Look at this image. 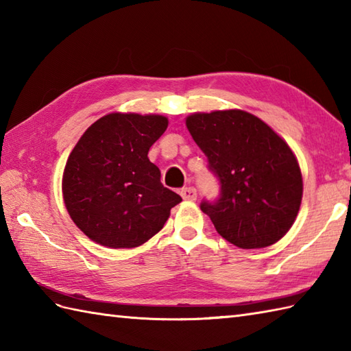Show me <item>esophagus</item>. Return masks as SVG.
I'll return each mask as SVG.
<instances>
[{"label":"esophagus","mask_w":351,"mask_h":351,"mask_svg":"<svg viewBox=\"0 0 351 351\" xmlns=\"http://www.w3.org/2000/svg\"><path fill=\"white\" fill-rule=\"evenodd\" d=\"M181 196L184 200H190V202H193V200H196L197 197V193H196V189L193 187H184L181 189Z\"/></svg>","instance_id":"esophagus-1"}]
</instances>
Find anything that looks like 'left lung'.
<instances>
[{
    "label": "left lung",
    "mask_w": 351,
    "mask_h": 351,
    "mask_svg": "<svg viewBox=\"0 0 351 351\" xmlns=\"http://www.w3.org/2000/svg\"><path fill=\"white\" fill-rule=\"evenodd\" d=\"M185 125L220 181V197L200 204L215 230L241 249L279 241L303 196L302 171L287 141L243 110L195 113Z\"/></svg>",
    "instance_id": "obj_1"
}]
</instances>
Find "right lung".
<instances>
[{
	"mask_svg": "<svg viewBox=\"0 0 351 351\" xmlns=\"http://www.w3.org/2000/svg\"><path fill=\"white\" fill-rule=\"evenodd\" d=\"M160 114L110 113L72 149L63 171V200L73 223L101 245L137 247L167 221L181 196L161 184L149 161L151 146L167 130Z\"/></svg>",
	"mask_w": 351,
	"mask_h": 351,
	"instance_id": "right-lung-1",
	"label": "right lung"
}]
</instances>
